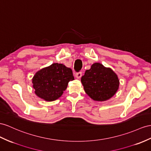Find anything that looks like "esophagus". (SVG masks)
Returning <instances> with one entry per match:
<instances>
[{
  "mask_svg": "<svg viewBox=\"0 0 151 151\" xmlns=\"http://www.w3.org/2000/svg\"><path fill=\"white\" fill-rule=\"evenodd\" d=\"M82 72H78V73H76L75 74V76L76 78L78 79H80L81 77H82Z\"/></svg>",
  "mask_w": 151,
  "mask_h": 151,
  "instance_id": "1",
  "label": "esophagus"
}]
</instances>
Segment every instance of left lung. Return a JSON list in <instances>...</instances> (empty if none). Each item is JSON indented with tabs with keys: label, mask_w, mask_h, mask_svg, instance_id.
<instances>
[{
	"label": "left lung",
	"mask_w": 151,
	"mask_h": 151,
	"mask_svg": "<svg viewBox=\"0 0 151 151\" xmlns=\"http://www.w3.org/2000/svg\"><path fill=\"white\" fill-rule=\"evenodd\" d=\"M81 82L85 92L94 101H106L117 92L119 80L117 75L109 68L100 63H94L87 69Z\"/></svg>",
	"instance_id": "8db88e82"
}]
</instances>
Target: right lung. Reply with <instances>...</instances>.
Masks as SVG:
<instances>
[{"mask_svg":"<svg viewBox=\"0 0 151 151\" xmlns=\"http://www.w3.org/2000/svg\"><path fill=\"white\" fill-rule=\"evenodd\" d=\"M73 80L71 68L63 64L53 63L38 71L33 77L32 83L39 98L53 101L63 95L69 81Z\"/></svg>","mask_w":151,"mask_h":151,"instance_id":"obj_1","label":"right lung"}]
</instances>
